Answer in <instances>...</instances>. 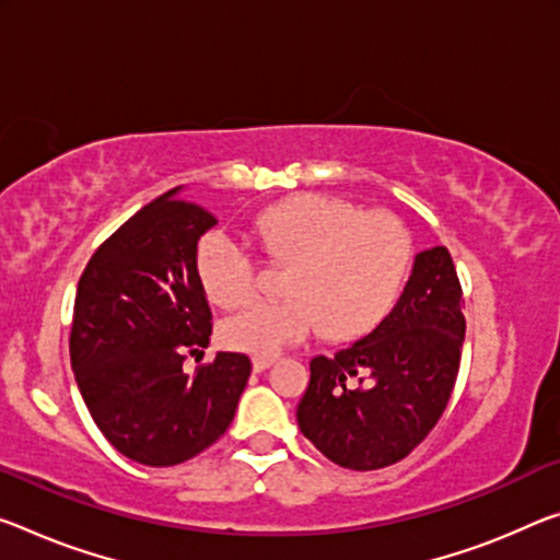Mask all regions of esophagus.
<instances>
[{
  "instance_id": "34e87169",
  "label": "esophagus",
  "mask_w": 560,
  "mask_h": 560,
  "mask_svg": "<svg viewBox=\"0 0 560 560\" xmlns=\"http://www.w3.org/2000/svg\"><path fill=\"white\" fill-rule=\"evenodd\" d=\"M273 363V357H254L252 359V366H254V374H261V371H266Z\"/></svg>"
}]
</instances>
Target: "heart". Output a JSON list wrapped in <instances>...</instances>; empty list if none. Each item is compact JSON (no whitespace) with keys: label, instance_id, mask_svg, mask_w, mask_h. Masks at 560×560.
<instances>
[{"label":"heart","instance_id":"obj_1","mask_svg":"<svg viewBox=\"0 0 560 560\" xmlns=\"http://www.w3.org/2000/svg\"><path fill=\"white\" fill-rule=\"evenodd\" d=\"M264 252L291 259L283 299H256L224 318L221 339L236 351L271 357L306 341L322 322L331 336H353L392 312L411 266V236L392 214H363L359 203L306 194L254 221ZM199 279L211 301L236 306L254 294L256 266L224 232L201 238Z\"/></svg>","mask_w":560,"mask_h":560}]
</instances>
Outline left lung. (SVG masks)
Instances as JSON below:
<instances>
[{"label":"left lung","instance_id":"8db88e82","mask_svg":"<svg viewBox=\"0 0 560 560\" xmlns=\"http://www.w3.org/2000/svg\"><path fill=\"white\" fill-rule=\"evenodd\" d=\"M446 246L416 254L396 306L334 357H314L296 408L304 436L351 471L406 458L439 423L454 392L466 318Z\"/></svg>","mask_w":560,"mask_h":560}]
</instances>
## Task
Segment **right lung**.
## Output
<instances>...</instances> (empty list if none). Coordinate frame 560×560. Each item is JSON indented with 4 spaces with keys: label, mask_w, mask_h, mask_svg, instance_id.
Instances as JSON below:
<instances>
[{
    "label": "right lung",
    "mask_w": 560,
    "mask_h": 560,
    "mask_svg": "<svg viewBox=\"0 0 560 560\" xmlns=\"http://www.w3.org/2000/svg\"><path fill=\"white\" fill-rule=\"evenodd\" d=\"M217 226L182 186L162 194L96 248L79 279L72 369L100 431L131 460L176 466L224 436L252 376L244 353L219 351L197 374L211 308L197 269L199 238Z\"/></svg>",
    "instance_id": "obj_1"
}]
</instances>
